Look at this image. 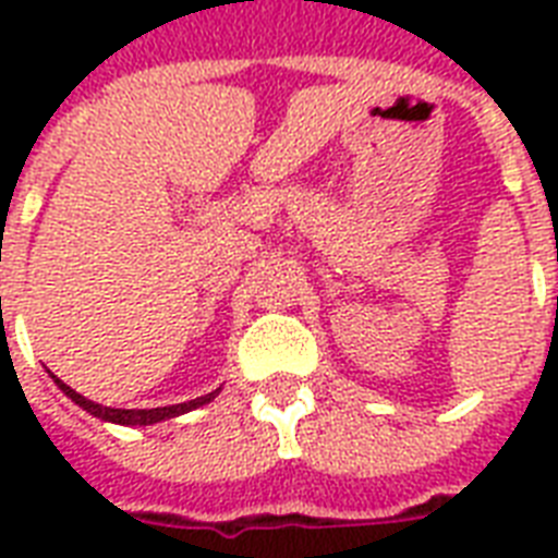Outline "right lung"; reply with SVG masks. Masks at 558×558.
<instances>
[{
	"label": "right lung",
	"mask_w": 558,
	"mask_h": 558,
	"mask_svg": "<svg viewBox=\"0 0 558 558\" xmlns=\"http://www.w3.org/2000/svg\"><path fill=\"white\" fill-rule=\"evenodd\" d=\"M54 381L60 385V390H63L65 397L72 399V402H77V405L83 408V411H89V414L100 416V420H107V423H118V425H153V423H161V420H170V416H179L185 414V411H193V408L205 405V402H210L214 399V393H205V397H196L191 399V402H179V405H168V408H133V411H124V408H104L98 405V402H92V399L81 397L77 390H72L65 381H60L54 376Z\"/></svg>",
	"instance_id": "obj_1"
}]
</instances>
